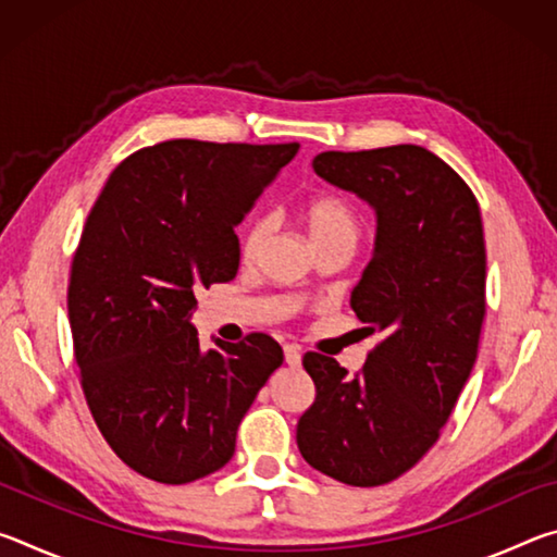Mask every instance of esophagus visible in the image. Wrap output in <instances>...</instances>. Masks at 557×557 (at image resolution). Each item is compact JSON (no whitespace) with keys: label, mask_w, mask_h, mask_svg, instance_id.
<instances>
[{"label":"esophagus","mask_w":557,"mask_h":557,"mask_svg":"<svg viewBox=\"0 0 557 557\" xmlns=\"http://www.w3.org/2000/svg\"><path fill=\"white\" fill-rule=\"evenodd\" d=\"M285 361H287V366H292V369H297V366L301 363L299 346H295V344H287L285 346Z\"/></svg>","instance_id":"obj_1"}]
</instances>
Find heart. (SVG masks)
I'll return each mask as SVG.
<instances>
[{"label":"heart","mask_w":557,"mask_h":557,"mask_svg":"<svg viewBox=\"0 0 557 557\" xmlns=\"http://www.w3.org/2000/svg\"><path fill=\"white\" fill-rule=\"evenodd\" d=\"M305 225L314 245H322L329 240L356 243L358 233H361V219H358V213L344 199H336V196H319V199L309 201L305 209ZM270 231L272 221L268 215H252V219L243 225V260L258 258V252L262 250V245H265Z\"/></svg>","instance_id":"b5f03b06"}]
</instances>
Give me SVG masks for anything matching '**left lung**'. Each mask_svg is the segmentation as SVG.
Instances as JSON below:
<instances>
[{"mask_svg": "<svg viewBox=\"0 0 557 557\" xmlns=\"http://www.w3.org/2000/svg\"><path fill=\"white\" fill-rule=\"evenodd\" d=\"M312 166L375 211L351 309L381 344L356 375L332 356L301 358L317 398L297 422V447L336 482L381 486L435 445L474 369L486 312L482 213L465 178L418 145L322 152Z\"/></svg>", "mask_w": 557, "mask_h": 557, "instance_id": "left-lung-1", "label": "left lung"}]
</instances>
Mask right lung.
<instances>
[{"label": "right lung", "instance_id": "1", "mask_svg": "<svg viewBox=\"0 0 557 557\" xmlns=\"http://www.w3.org/2000/svg\"><path fill=\"white\" fill-rule=\"evenodd\" d=\"M297 149L172 139L127 157L92 206L71 268L73 348L102 437L137 474L188 484L228 465L285 361L268 334L203 351L191 314L196 292L235 277V225Z\"/></svg>", "mask_w": 557, "mask_h": 557}]
</instances>
